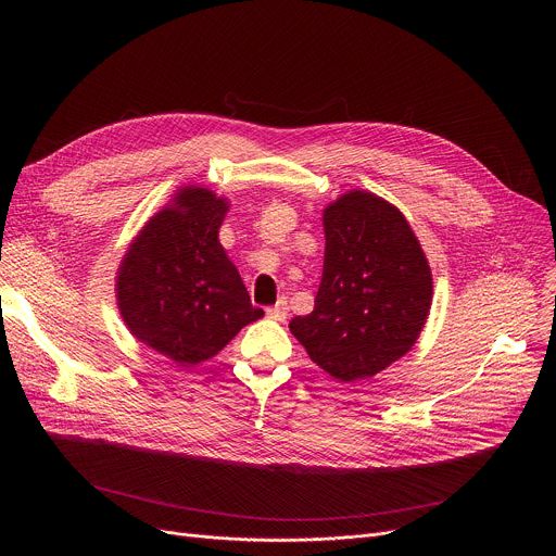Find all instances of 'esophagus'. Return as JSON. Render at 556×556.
Here are the masks:
<instances>
[{
	"instance_id": "34e87169",
	"label": "esophagus",
	"mask_w": 556,
	"mask_h": 556,
	"mask_svg": "<svg viewBox=\"0 0 556 556\" xmlns=\"http://www.w3.org/2000/svg\"><path fill=\"white\" fill-rule=\"evenodd\" d=\"M266 314H268V319H273V321H286V314H288V303H286V299H281L277 305H273V307H266Z\"/></svg>"
}]
</instances>
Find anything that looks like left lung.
Segmentation results:
<instances>
[{"mask_svg": "<svg viewBox=\"0 0 556 556\" xmlns=\"http://www.w3.org/2000/svg\"><path fill=\"white\" fill-rule=\"evenodd\" d=\"M324 230L314 309L294 316L290 332L337 380H365L418 341L431 309V268L405 215L369 191L328 204Z\"/></svg>", "mask_w": 556, "mask_h": 556, "instance_id": "8db88e82", "label": "left lung"}]
</instances>
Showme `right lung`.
Returning a JSON list of instances; mask_svg holds the SVG:
<instances>
[{
    "mask_svg": "<svg viewBox=\"0 0 556 556\" xmlns=\"http://www.w3.org/2000/svg\"><path fill=\"white\" fill-rule=\"evenodd\" d=\"M226 211V198L182 187L134 237L118 268L125 326L178 365L213 358L264 316L217 240Z\"/></svg>",
    "mask_w": 556,
    "mask_h": 556,
    "instance_id": "obj_1",
    "label": "right lung"
}]
</instances>
